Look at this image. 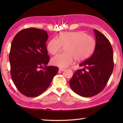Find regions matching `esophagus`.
<instances>
[{
  "mask_svg": "<svg viewBox=\"0 0 123 123\" xmlns=\"http://www.w3.org/2000/svg\"><path fill=\"white\" fill-rule=\"evenodd\" d=\"M59 70H60V71H64L65 69H63V68H60Z\"/></svg>",
  "mask_w": 123,
  "mask_h": 123,
  "instance_id": "obj_1",
  "label": "esophagus"
}]
</instances>
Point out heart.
<instances>
[{
	"label": "heart",
	"instance_id": "1",
	"mask_svg": "<svg viewBox=\"0 0 123 123\" xmlns=\"http://www.w3.org/2000/svg\"><path fill=\"white\" fill-rule=\"evenodd\" d=\"M62 46H66V53L56 55L51 61L54 66L65 68L72 64L74 59L80 62L89 57L95 49L96 41L92 36L82 31L62 32L58 38H53L49 42L47 49L54 55Z\"/></svg>",
	"mask_w": 123,
	"mask_h": 123
}]
</instances>
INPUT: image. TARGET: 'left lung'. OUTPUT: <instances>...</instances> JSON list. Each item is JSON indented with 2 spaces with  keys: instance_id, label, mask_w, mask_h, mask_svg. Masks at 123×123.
I'll return each mask as SVG.
<instances>
[{
  "instance_id": "8db88e82",
  "label": "left lung",
  "mask_w": 123,
  "mask_h": 123,
  "mask_svg": "<svg viewBox=\"0 0 123 123\" xmlns=\"http://www.w3.org/2000/svg\"><path fill=\"white\" fill-rule=\"evenodd\" d=\"M96 46L89 59L79 64L83 67L75 71L69 84L71 89L82 97L97 95L105 87L114 68L113 51L108 38L94 30Z\"/></svg>"
}]
</instances>
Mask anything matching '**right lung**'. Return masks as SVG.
Returning a JSON list of instances; mask_svg holds the SVG:
<instances>
[{
    "instance_id": "obj_1",
    "label": "right lung",
    "mask_w": 123,
    "mask_h": 123,
    "mask_svg": "<svg viewBox=\"0 0 123 123\" xmlns=\"http://www.w3.org/2000/svg\"><path fill=\"white\" fill-rule=\"evenodd\" d=\"M48 37L45 31L32 27L19 31L12 42V78L18 91L27 97H34L44 92L58 72V67L47 66L49 60L46 45Z\"/></svg>"
}]
</instances>
